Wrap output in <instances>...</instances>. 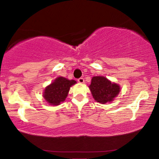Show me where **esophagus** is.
I'll use <instances>...</instances> for the list:
<instances>
[{"label": "esophagus", "instance_id": "obj_1", "mask_svg": "<svg viewBox=\"0 0 159 159\" xmlns=\"http://www.w3.org/2000/svg\"><path fill=\"white\" fill-rule=\"evenodd\" d=\"M78 81L79 82L80 84H83L84 82V79L83 78H78Z\"/></svg>", "mask_w": 159, "mask_h": 159}]
</instances>
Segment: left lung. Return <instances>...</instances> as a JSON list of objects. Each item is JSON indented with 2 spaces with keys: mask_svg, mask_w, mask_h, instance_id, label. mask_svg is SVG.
Returning a JSON list of instances; mask_svg holds the SVG:
<instances>
[{
  "mask_svg": "<svg viewBox=\"0 0 159 159\" xmlns=\"http://www.w3.org/2000/svg\"><path fill=\"white\" fill-rule=\"evenodd\" d=\"M90 89L94 99L98 102H110L119 94L120 87L102 76H95L92 78Z\"/></svg>",
  "mask_w": 159,
  "mask_h": 159,
  "instance_id": "obj_1",
  "label": "left lung"
}]
</instances>
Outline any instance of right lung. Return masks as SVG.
<instances>
[{
	"mask_svg": "<svg viewBox=\"0 0 159 159\" xmlns=\"http://www.w3.org/2000/svg\"><path fill=\"white\" fill-rule=\"evenodd\" d=\"M75 83L74 80L69 81L63 77L56 78L52 84L45 88L44 98L50 105H60L66 98L71 86Z\"/></svg>",
	"mask_w": 159,
	"mask_h": 159,
	"instance_id": "right-lung-1",
	"label": "right lung"
}]
</instances>
